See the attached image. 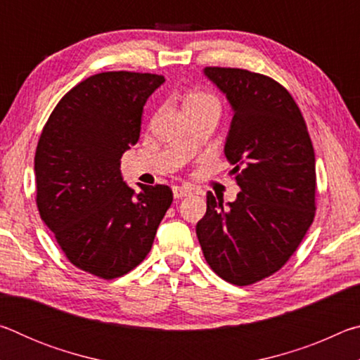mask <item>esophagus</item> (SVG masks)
I'll list each match as a JSON object with an SVG mask.
<instances>
[{"label": "esophagus", "mask_w": 360, "mask_h": 360, "mask_svg": "<svg viewBox=\"0 0 360 360\" xmlns=\"http://www.w3.org/2000/svg\"><path fill=\"white\" fill-rule=\"evenodd\" d=\"M192 193V188L188 187H182V186H174L173 187V197L174 198H182V197H187V195Z\"/></svg>", "instance_id": "1"}]
</instances>
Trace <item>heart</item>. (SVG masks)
Segmentation results:
<instances>
[{"label":"heart","instance_id":"1","mask_svg":"<svg viewBox=\"0 0 360 360\" xmlns=\"http://www.w3.org/2000/svg\"><path fill=\"white\" fill-rule=\"evenodd\" d=\"M203 103H217L214 98H212L211 95L208 94H203V92H193V94H188L184 100V108L187 106H192V105H203Z\"/></svg>","mask_w":360,"mask_h":360}]
</instances>
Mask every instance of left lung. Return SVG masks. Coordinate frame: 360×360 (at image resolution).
Returning a JSON list of instances; mask_svg holds the SVG:
<instances>
[{
    "mask_svg": "<svg viewBox=\"0 0 360 360\" xmlns=\"http://www.w3.org/2000/svg\"><path fill=\"white\" fill-rule=\"evenodd\" d=\"M203 72L233 111L224 152L241 192L227 206L208 192L197 236L216 275L254 284L289 260L313 224L314 149L281 84L240 68L208 66Z\"/></svg>",
    "mask_w": 360,
    "mask_h": 360,
    "instance_id": "1",
    "label": "left lung"
}]
</instances>
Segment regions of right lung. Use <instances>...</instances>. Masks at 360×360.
<instances>
[{"mask_svg": "<svg viewBox=\"0 0 360 360\" xmlns=\"http://www.w3.org/2000/svg\"><path fill=\"white\" fill-rule=\"evenodd\" d=\"M165 77L108 71L66 94L42 129L34 155L36 205L72 265L103 279L149 254L173 202L168 186H127L120 158L141 131L143 108Z\"/></svg>", "mask_w": 360, "mask_h": 360, "instance_id": "add662e5", "label": "right lung"}]
</instances>
